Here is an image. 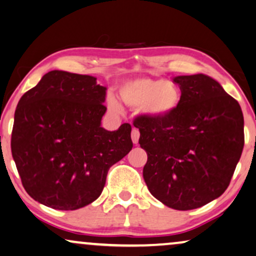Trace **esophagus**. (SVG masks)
<instances>
[{
  "label": "esophagus",
  "instance_id": "obj_1",
  "mask_svg": "<svg viewBox=\"0 0 256 256\" xmlns=\"http://www.w3.org/2000/svg\"><path fill=\"white\" fill-rule=\"evenodd\" d=\"M139 137H140L139 131L137 130V128H134V130H132V134H131V138H132V142H134V144H138Z\"/></svg>",
  "mask_w": 256,
  "mask_h": 256
}]
</instances>
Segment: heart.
Segmentation results:
<instances>
[{
  "label": "heart",
  "mask_w": 256,
  "mask_h": 256,
  "mask_svg": "<svg viewBox=\"0 0 256 256\" xmlns=\"http://www.w3.org/2000/svg\"><path fill=\"white\" fill-rule=\"evenodd\" d=\"M120 100L132 108H142V112L151 119H164L172 116L182 104L180 88L162 78H136L124 82L118 88ZM108 110L120 114L122 106L114 97L108 98Z\"/></svg>",
  "instance_id": "1"
}]
</instances>
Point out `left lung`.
Masks as SVG:
<instances>
[{
	"label": "left lung",
	"instance_id": "8db88e82",
	"mask_svg": "<svg viewBox=\"0 0 256 256\" xmlns=\"http://www.w3.org/2000/svg\"><path fill=\"white\" fill-rule=\"evenodd\" d=\"M182 104L164 119L140 116L142 176L156 199L178 210L199 208L230 185L244 150V114L219 82L204 74L176 76Z\"/></svg>",
	"mask_w": 256,
	"mask_h": 256
}]
</instances>
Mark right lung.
I'll list each match as a JSON object with an SVG mask.
<instances>
[{"instance_id": "1", "label": "right lung", "mask_w": 256, "mask_h": 256, "mask_svg": "<svg viewBox=\"0 0 256 256\" xmlns=\"http://www.w3.org/2000/svg\"><path fill=\"white\" fill-rule=\"evenodd\" d=\"M106 88L88 74L54 70L17 104L12 153L34 200L74 210L102 194L108 168L132 150L131 125L102 128Z\"/></svg>"}]
</instances>
